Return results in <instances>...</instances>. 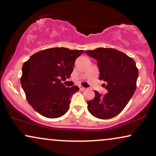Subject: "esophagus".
Listing matches in <instances>:
<instances>
[{"label":"esophagus","mask_w":156,"mask_h":156,"mask_svg":"<svg viewBox=\"0 0 156 156\" xmlns=\"http://www.w3.org/2000/svg\"><path fill=\"white\" fill-rule=\"evenodd\" d=\"M79 88H80V90H85V88H84V87H83V86H80Z\"/></svg>","instance_id":"esophagus-1"}]
</instances>
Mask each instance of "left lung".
<instances>
[{"label": "left lung", "mask_w": 156, "mask_h": 156, "mask_svg": "<svg viewBox=\"0 0 156 156\" xmlns=\"http://www.w3.org/2000/svg\"><path fill=\"white\" fill-rule=\"evenodd\" d=\"M97 60L99 80L108 93L104 95L95 90V97L88 101V110L98 119H111L127 106L136 89L138 69L133 58L113 48H99L85 52Z\"/></svg>", "instance_id": "left-lung-1"}]
</instances>
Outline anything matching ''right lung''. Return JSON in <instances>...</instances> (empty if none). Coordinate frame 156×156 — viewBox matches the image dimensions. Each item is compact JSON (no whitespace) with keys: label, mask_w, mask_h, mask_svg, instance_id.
<instances>
[{"label":"right lung","mask_w":156,"mask_h":156,"mask_svg":"<svg viewBox=\"0 0 156 156\" xmlns=\"http://www.w3.org/2000/svg\"><path fill=\"white\" fill-rule=\"evenodd\" d=\"M84 50L52 47L35 53L22 67L21 84L27 101L35 111L47 118H58L70 107L78 86L66 87L61 80L71 75L76 58Z\"/></svg>","instance_id":"1"}]
</instances>
